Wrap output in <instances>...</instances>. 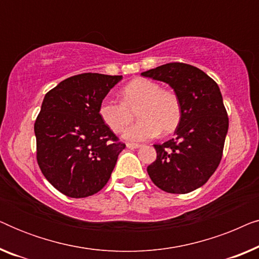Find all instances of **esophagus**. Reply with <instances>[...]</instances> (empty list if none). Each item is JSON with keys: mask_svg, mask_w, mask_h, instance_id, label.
<instances>
[{"mask_svg": "<svg viewBox=\"0 0 259 259\" xmlns=\"http://www.w3.org/2000/svg\"><path fill=\"white\" fill-rule=\"evenodd\" d=\"M126 146H127V148H131V150H134V148H140L141 145H139V144H133V143H127Z\"/></svg>", "mask_w": 259, "mask_h": 259, "instance_id": "esophagus-1", "label": "esophagus"}]
</instances>
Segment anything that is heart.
<instances>
[{"mask_svg":"<svg viewBox=\"0 0 259 259\" xmlns=\"http://www.w3.org/2000/svg\"><path fill=\"white\" fill-rule=\"evenodd\" d=\"M121 102L104 99L99 106V115L112 132L121 133L138 115L136 125L126 131L125 138L144 141L159 133L169 134L182 120V104L173 91L164 90L153 80L139 77L131 81L120 93Z\"/></svg>","mask_w":259,"mask_h":259,"instance_id":"heart-1","label":"heart"}]
</instances>
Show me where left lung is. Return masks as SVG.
Instances as JSON below:
<instances>
[{"instance_id":"1","label":"left lung","mask_w":259,"mask_h":259,"mask_svg":"<svg viewBox=\"0 0 259 259\" xmlns=\"http://www.w3.org/2000/svg\"><path fill=\"white\" fill-rule=\"evenodd\" d=\"M167 83L182 104L176 138L154 145L157 159L147 167L152 182L168 193L203 186L221 162L229 118L218 84L197 67L172 62L141 73Z\"/></svg>"}]
</instances>
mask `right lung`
<instances>
[{"instance_id": "obj_1", "label": "right lung", "mask_w": 259, "mask_h": 259, "mask_svg": "<svg viewBox=\"0 0 259 259\" xmlns=\"http://www.w3.org/2000/svg\"><path fill=\"white\" fill-rule=\"evenodd\" d=\"M122 75L83 73L45 95L34 125L36 158L46 179L72 198L93 196L111 178L125 144L105 125L99 106Z\"/></svg>"}]
</instances>
